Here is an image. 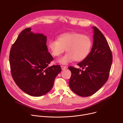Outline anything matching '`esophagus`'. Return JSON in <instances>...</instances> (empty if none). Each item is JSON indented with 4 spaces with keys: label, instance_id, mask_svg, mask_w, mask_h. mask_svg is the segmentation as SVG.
<instances>
[{
    "label": "esophagus",
    "instance_id": "esophagus-1",
    "mask_svg": "<svg viewBox=\"0 0 123 123\" xmlns=\"http://www.w3.org/2000/svg\"><path fill=\"white\" fill-rule=\"evenodd\" d=\"M61 68H62V70L65 69V68H67V67H66V66H61Z\"/></svg>",
    "mask_w": 123,
    "mask_h": 123
}]
</instances>
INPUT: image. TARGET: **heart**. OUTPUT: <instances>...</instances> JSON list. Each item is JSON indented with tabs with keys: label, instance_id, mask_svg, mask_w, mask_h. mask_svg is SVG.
I'll list each match as a JSON object with an SVG mask.
<instances>
[{
	"label": "heart",
	"instance_id": "heart-1",
	"mask_svg": "<svg viewBox=\"0 0 123 123\" xmlns=\"http://www.w3.org/2000/svg\"><path fill=\"white\" fill-rule=\"evenodd\" d=\"M92 41L86 35L76 32L61 34L57 40L52 39L48 43V48L52 56H58L66 49V53L60 57L58 62L67 64L73 60H84L88 55L92 47Z\"/></svg>",
	"mask_w": 123,
	"mask_h": 123
}]
</instances>
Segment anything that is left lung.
Returning <instances> with one entry per match:
<instances>
[{
	"label": "left lung",
	"instance_id": "8db88e82",
	"mask_svg": "<svg viewBox=\"0 0 123 123\" xmlns=\"http://www.w3.org/2000/svg\"><path fill=\"white\" fill-rule=\"evenodd\" d=\"M90 53L77 64L85 70L68 67L72 75L69 86L72 91L82 97L90 96L99 90L107 81L112 62V55L103 33L96 27Z\"/></svg>",
	"mask_w": 123,
	"mask_h": 123
}]
</instances>
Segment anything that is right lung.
<instances>
[{"label":"right lung","instance_id":"right-lung-1","mask_svg":"<svg viewBox=\"0 0 123 123\" xmlns=\"http://www.w3.org/2000/svg\"><path fill=\"white\" fill-rule=\"evenodd\" d=\"M47 37L33 33L30 28L23 30L12 44L9 60L12 77L19 88L34 97L51 90L60 65H48L54 58L48 51Z\"/></svg>","mask_w":123,"mask_h":123}]
</instances>
